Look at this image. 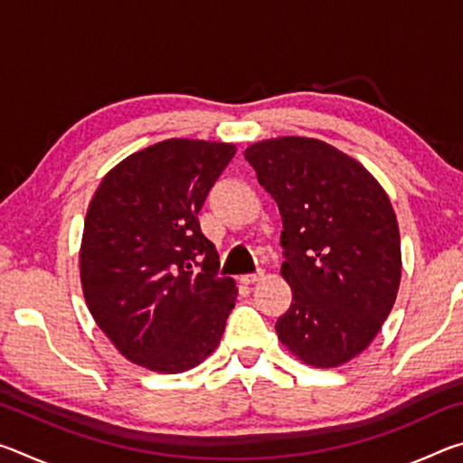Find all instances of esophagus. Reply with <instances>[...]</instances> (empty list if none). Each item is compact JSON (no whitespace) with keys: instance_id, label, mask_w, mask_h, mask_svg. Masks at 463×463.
I'll return each mask as SVG.
<instances>
[{"instance_id":"1","label":"esophagus","mask_w":463,"mask_h":463,"mask_svg":"<svg viewBox=\"0 0 463 463\" xmlns=\"http://www.w3.org/2000/svg\"><path fill=\"white\" fill-rule=\"evenodd\" d=\"M263 279V271H257V273H247V276H242L241 281L242 284H257V281Z\"/></svg>"}]
</instances>
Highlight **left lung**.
Masks as SVG:
<instances>
[{
	"label": "left lung",
	"mask_w": 463,
	"mask_h": 463,
	"mask_svg": "<svg viewBox=\"0 0 463 463\" xmlns=\"http://www.w3.org/2000/svg\"><path fill=\"white\" fill-rule=\"evenodd\" d=\"M245 159L281 214V276L292 304L276 331L312 367H336L380 333L401 286V232L388 194L354 156L318 138L279 137Z\"/></svg>",
	"instance_id": "obj_1"
}]
</instances>
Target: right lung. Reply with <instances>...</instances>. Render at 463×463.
<instances>
[{
	"label": "right lung",
	"mask_w": 463,
	"mask_h": 463,
	"mask_svg": "<svg viewBox=\"0 0 463 463\" xmlns=\"http://www.w3.org/2000/svg\"><path fill=\"white\" fill-rule=\"evenodd\" d=\"M237 153L231 143L169 138L109 169L90 202L80 250L93 320L128 362L179 373L221 343L237 300L198 213Z\"/></svg>",
	"instance_id": "right-lung-1"
}]
</instances>
